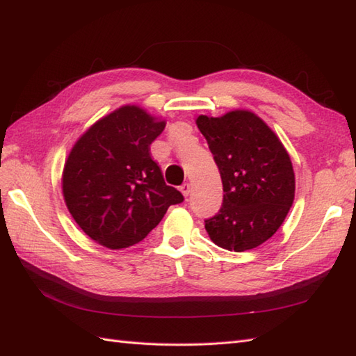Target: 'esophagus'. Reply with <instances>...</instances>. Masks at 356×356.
Wrapping results in <instances>:
<instances>
[{
    "mask_svg": "<svg viewBox=\"0 0 356 356\" xmlns=\"http://www.w3.org/2000/svg\"><path fill=\"white\" fill-rule=\"evenodd\" d=\"M179 191H181V193H183V195L186 196V198H187V196L191 195V184H188V183H184L183 186L179 187Z\"/></svg>",
    "mask_w": 356,
    "mask_h": 356,
    "instance_id": "obj_1",
    "label": "esophagus"
}]
</instances>
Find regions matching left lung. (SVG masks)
I'll use <instances>...</instances> for the list:
<instances>
[{
  "mask_svg": "<svg viewBox=\"0 0 356 356\" xmlns=\"http://www.w3.org/2000/svg\"><path fill=\"white\" fill-rule=\"evenodd\" d=\"M196 124L224 187L222 205L204 220L205 230L225 250L256 248L279 230L294 201L296 178L286 149L250 111L200 115Z\"/></svg>",
  "mask_w": 356,
  "mask_h": 356,
  "instance_id": "obj_1",
  "label": "left lung"
}]
</instances>
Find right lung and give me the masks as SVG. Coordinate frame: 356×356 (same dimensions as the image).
I'll return each mask as SVG.
<instances>
[{"instance_id": "obj_1", "label": "right lung", "mask_w": 356, "mask_h": 356, "mask_svg": "<svg viewBox=\"0 0 356 356\" xmlns=\"http://www.w3.org/2000/svg\"><path fill=\"white\" fill-rule=\"evenodd\" d=\"M138 106H122L94 123L71 149L62 177L67 207L77 225L106 248H128L184 201L164 183L152 141L164 131Z\"/></svg>"}]
</instances>
